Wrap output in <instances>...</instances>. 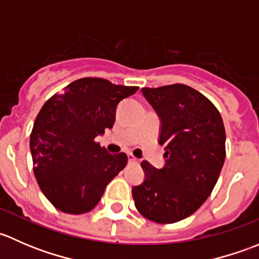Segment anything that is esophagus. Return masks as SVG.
I'll return each mask as SVG.
<instances>
[{
  "instance_id": "obj_1",
  "label": "esophagus",
  "mask_w": 259,
  "mask_h": 259,
  "mask_svg": "<svg viewBox=\"0 0 259 259\" xmlns=\"http://www.w3.org/2000/svg\"><path fill=\"white\" fill-rule=\"evenodd\" d=\"M127 160H129V163H138V161H139L134 155H133V154L130 153L127 154Z\"/></svg>"
}]
</instances>
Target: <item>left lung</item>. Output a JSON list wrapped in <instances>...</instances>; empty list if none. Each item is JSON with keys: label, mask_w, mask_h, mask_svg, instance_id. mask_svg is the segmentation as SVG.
<instances>
[{"label": "left lung", "mask_w": 259, "mask_h": 259, "mask_svg": "<svg viewBox=\"0 0 259 259\" xmlns=\"http://www.w3.org/2000/svg\"><path fill=\"white\" fill-rule=\"evenodd\" d=\"M142 93L160 117L159 144L165 146L161 169L142 163L144 182L133 187L135 207L156 223L192 215L209 197L226 159V130L215 106L183 83Z\"/></svg>", "instance_id": "8db88e82"}]
</instances>
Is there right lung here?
<instances>
[{
	"label": "right lung",
	"mask_w": 259,
	"mask_h": 259,
	"mask_svg": "<svg viewBox=\"0 0 259 259\" xmlns=\"http://www.w3.org/2000/svg\"><path fill=\"white\" fill-rule=\"evenodd\" d=\"M138 89L83 77L44 104L33 122L30 150L38 187L55 208L88 213L125 168L126 154L108 153L95 138L113 127L119 103Z\"/></svg>",
	"instance_id": "obj_1"
}]
</instances>
